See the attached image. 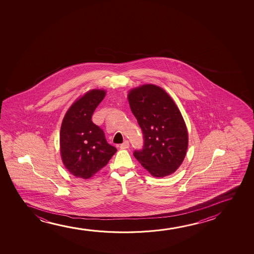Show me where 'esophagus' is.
I'll use <instances>...</instances> for the list:
<instances>
[{
	"label": "esophagus",
	"instance_id": "esophagus-1",
	"mask_svg": "<svg viewBox=\"0 0 254 254\" xmlns=\"http://www.w3.org/2000/svg\"><path fill=\"white\" fill-rule=\"evenodd\" d=\"M129 147V142L127 140H126L124 142L122 143V145L120 146V148L121 149H127V148H128Z\"/></svg>",
	"mask_w": 254,
	"mask_h": 254
}]
</instances>
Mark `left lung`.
Masks as SVG:
<instances>
[{
    "label": "left lung",
    "instance_id": "obj_1",
    "mask_svg": "<svg viewBox=\"0 0 254 254\" xmlns=\"http://www.w3.org/2000/svg\"><path fill=\"white\" fill-rule=\"evenodd\" d=\"M129 106L144 135V147L133 155L152 176L174 174L184 160L188 132L183 116L162 87L144 84L127 94Z\"/></svg>",
    "mask_w": 254,
    "mask_h": 254
}]
</instances>
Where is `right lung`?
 <instances>
[{
    "label": "right lung",
    "mask_w": 254,
    "mask_h": 254,
    "mask_svg": "<svg viewBox=\"0 0 254 254\" xmlns=\"http://www.w3.org/2000/svg\"><path fill=\"white\" fill-rule=\"evenodd\" d=\"M106 93L104 89L87 91L71 105L63 118L60 152L64 166L75 177L87 180L94 176L117 151L91 120Z\"/></svg>",
    "instance_id": "1"
}]
</instances>
